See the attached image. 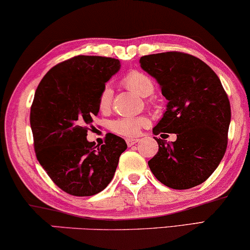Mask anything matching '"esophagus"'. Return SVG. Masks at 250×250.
<instances>
[{"label": "esophagus", "mask_w": 250, "mask_h": 250, "mask_svg": "<svg viewBox=\"0 0 250 250\" xmlns=\"http://www.w3.org/2000/svg\"><path fill=\"white\" fill-rule=\"evenodd\" d=\"M138 142H139V139H136V138H129V139H126V143H127V146H134L135 143H138Z\"/></svg>", "instance_id": "34e87169"}]
</instances>
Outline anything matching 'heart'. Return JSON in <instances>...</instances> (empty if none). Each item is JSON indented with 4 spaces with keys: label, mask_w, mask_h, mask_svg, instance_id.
<instances>
[{
    "label": "heart",
    "mask_w": 250,
    "mask_h": 250,
    "mask_svg": "<svg viewBox=\"0 0 250 250\" xmlns=\"http://www.w3.org/2000/svg\"><path fill=\"white\" fill-rule=\"evenodd\" d=\"M123 83L128 90L133 91L134 93L143 98L151 95L153 90H155V86H153V83L150 80V77L143 73H140V71H132V73L126 75L124 80H123ZM111 100L112 90L109 86L104 87V90L99 95V109L102 112L108 111L111 107ZM146 125H148V119L145 117H124L112 122L110 127L112 132L117 133L119 135L132 138V136L138 135L141 132V129L146 127Z\"/></svg>",
    "instance_id": "1"
}]
</instances>
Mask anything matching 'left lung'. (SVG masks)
Segmentation results:
<instances>
[{"instance_id":"obj_1","label":"left lung","mask_w":250,"mask_h":250,"mask_svg":"<svg viewBox=\"0 0 250 250\" xmlns=\"http://www.w3.org/2000/svg\"><path fill=\"white\" fill-rule=\"evenodd\" d=\"M140 66L155 78L168 101L152 133H175L159 146L148 165L166 187L186 190L209 177L223 158L231 122L230 101L220 78L198 58L181 52L141 57Z\"/></svg>"}]
</instances>
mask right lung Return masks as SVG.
Masks as SVG:
<instances>
[{"mask_svg":"<svg viewBox=\"0 0 250 250\" xmlns=\"http://www.w3.org/2000/svg\"><path fill=\"white\" fill-rule=\"evenodd\" d=\"M121 69L118 59L77 56L47 71L36 88L30 127L36 157L64 192L88 197L111 182L125 140L109 133L104 145L87 141L105 83Z\"/></svg>","mask_w":250,"mask_h":250,"instance_id":"add662e5","label":"right lung"}]
</instances>
